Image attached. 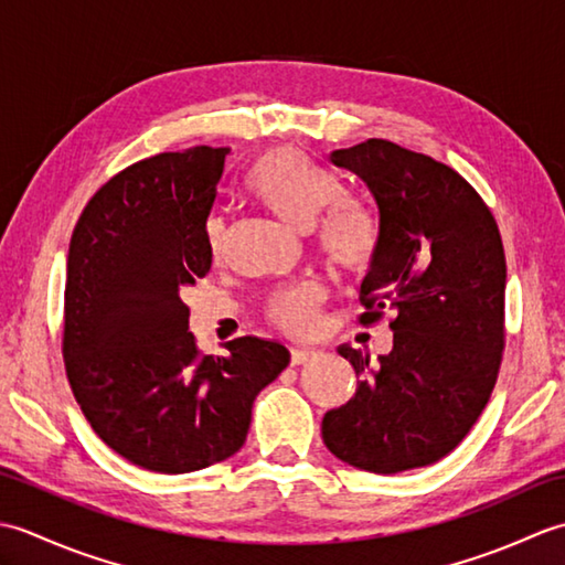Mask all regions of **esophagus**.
Masks as SVG:
<instances>
[{"label":"esophagus","mask_w":565,"mask_h":565,"mask_svg":"<svg viewBox=\"0 0 565 565\" xmlns=\"http://www.w3.org/2000/svg\"><path fill=\"white\" fill-rule=\"evenodd\" d=\"M316 350H303V347H294L291 350V364L298 366V364H308L310 359H316Z\"/></svg>","instance_id":"1"}]
</instances>
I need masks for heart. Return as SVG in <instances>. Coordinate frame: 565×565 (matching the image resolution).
<instances>
[{"label": "heart", "mask_w": 565, "mask_h": 565, "mask_svg": "<svg viewBox=\"0 0 565 565\" xmlns=\"http://www.w3.org/2000/svg\"><path fill=\"white\" fill-rule=\"evenodd\" d=\"M249 189L264 206L298 231L316 227L318 247L334 267L347 274H366L371 269L381 245L374 213L359 201L340 199L342 186L338 179L310 162L303 152L279 148L264 154L252 170ZM322 210L327 213L322 214ZM209 247L213 257H218L225 247L221 218L209 223ZM322 301L326 289L318 281L291 284L269 298L267 318L279 330L303 338L316 330Z\"/></svg>", "instance_id": "obj_1"}]
</instances>
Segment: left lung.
<instances>
[{"label":"left lung","mask_w":565,"mask_h":565,"mask_svg":"<svg viewBox=\"0 0 565 565\" xmlns=\"http://www.w3.org/2000/svg\"><path fill=\"white\" fill-rule=\"evenodd\" d=\"M379 206L381 245L362 281V326L393 310L379 364L342 344L352 401L322 417L326 447L354 468L398 473L459 444L493 393L505 347V249L493 213L451 167L369 138L330 152Z\"/></svg>","instance_id":"1"}]
</instances>
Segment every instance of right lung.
<instances>
[{
    "label": "right lung",
    "instance_id": "obj_1",
    "mask_svg": "<svg viewBox=\"0 0 565 565\" xmlns=\"http://www.w3.org/2000/svg\"><path fill=\"white\" fill-rule=\"evenodd\" d=\"M231 148L160 152L111 177L67 252L63 356L99 439L158 473L218 463L245 444L257 393L289 366L279 342L201 354L182 291L211 269L206 221Z\"/></svg>",
    "mask_w": 565,
    "mask_h": 565
}]
</instances>
